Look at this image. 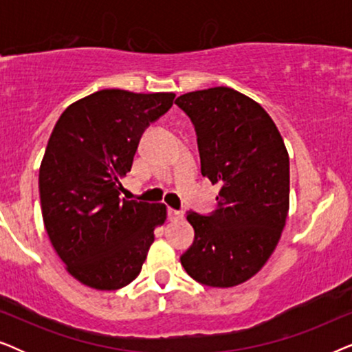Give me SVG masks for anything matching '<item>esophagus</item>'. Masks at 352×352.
Here are the masks:
<instances>
[{"instance_id": "obj_1", "label": "esophagus", "mask_w": 352, "mask_h": 352, "mask_svg": "<svg viewBox=\"0 0 352 352\" xmlns=\"http://www.w3.org/2000/svg\"><path fill=\"white\" fill-rule=\"evenodd\" d=\"M179 218H182V211L168 208V219L175 221V219H179Z\"/></svg>"}]
</instances>
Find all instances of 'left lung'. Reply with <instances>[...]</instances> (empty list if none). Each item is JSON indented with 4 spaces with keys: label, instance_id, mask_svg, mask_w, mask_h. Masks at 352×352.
<instances>
[{
    "label": "left lung",
    "instance_id": "1",
    "mask_svg": "<svg viewBox=\"0 0 352 352\" xmlns=\"http://www.w3.org/2000/svg\"><path fill=\"white\" fill-rule=\"evenodd\" d=\"M175 104L195 126L201 175L221 186L213 213H187L195 237L181 264L204 285H240L261 271L285 228V144L266 110L228 86L182 94Z\"/></svg>",
    "mask_w": 352,
    "mask_h": 352
}]
</instances>
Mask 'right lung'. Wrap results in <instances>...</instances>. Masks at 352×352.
I'll use <instances>...</instances> for the list:
<instances>
[{
	"instance_id": "obj_1",
	"label": "right lung",
	"mask_w": 352,
	"mask_h": 352,
	"mask_svg": "<svg viewBox=\"0 0 352 352\" xmlns=\"http://www.w3.org/2000/svg\"><path fill=\"white\" fill-rule=\"evenodd\" d=\"M175 96L102 89L69 105L52 129L40 166L43 221L67 271L86 287L131 283L165 223L163 204L120 200V177Z\"/></svg>"
}]
</instances>
